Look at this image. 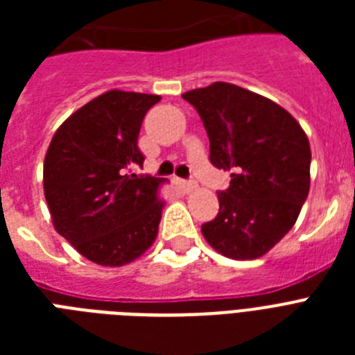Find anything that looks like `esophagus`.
<instances>
[{
    "label": "esophagus",
    "mask_w": 355,
    "mask_h": 355,
    "mask_svg": "<svg viewBox=\"0 0 355 355\" xmlns=\"http://www.w3.org/2000/svg\"><path fill=\"white\" fill-rule=\"evenodd\" d=\"M180 188H182L186 193H189V191H195V189H197V182H193V180H180Z\"/></svg>",
    "instance_id": "34e87169"
}]
</instances>
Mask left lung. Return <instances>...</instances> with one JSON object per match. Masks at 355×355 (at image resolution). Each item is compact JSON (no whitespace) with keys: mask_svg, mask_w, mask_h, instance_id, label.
<instances>
[{"mask_svg":"<svg viewBox=\"0 0 355 355\" xmlns=\"http://www.w3.org/2000/svg\"><path fill=\"white\" fill-rule=\"evenodd\" d=\"M182 97L205 123L211 164L232 171L227 191L217 193L219 214L202 225V236L227 258H259L291 230L308 199V136L286 108L230 83Z\"/></svg>","mask_w":355,"mask_h":355,"instance_id":"obj_1","label":"left lung"}]
</instances>
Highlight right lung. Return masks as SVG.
Returning <instances> with one entry per match:
<instances>
[{"label": "right lung", "mask_w": 355, "mask_h": 355, "mask_svg": "<svg viewBox=\"0 0 355 355\" xmlns=\"http://www.w3.org/2000/svg\"><path fill=\"white\" fill-rule=\"evenodd\" d=\"M160 96L108 90L57 128L44 160L53 227L86 259L121 267L158 236L166 180L130 173L144 164L138 134Z\"/></svg>", "instance_id": "obj_1"}]
</instances>
